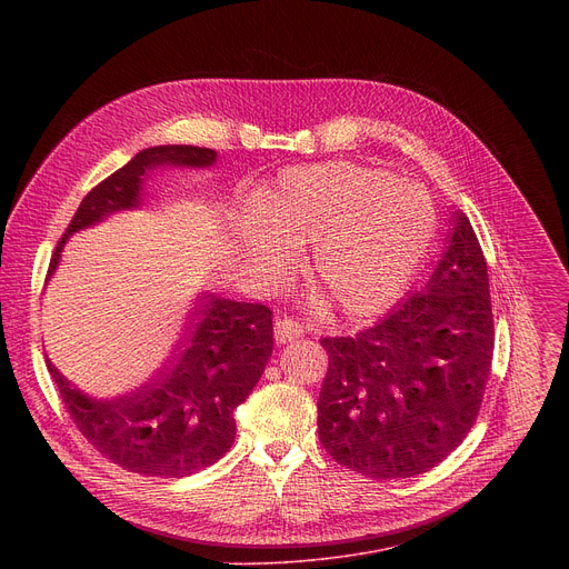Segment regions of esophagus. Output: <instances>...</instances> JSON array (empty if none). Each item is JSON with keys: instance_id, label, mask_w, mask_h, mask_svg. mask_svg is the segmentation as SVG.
Returning a JSON list of instances; mask_svg holds the SVG:
<instances>
[{"instance_id": "obj_1", "label": "esophagus", "mask_w": 569, "mask_h": 569, "mask_svg": "<svg viewBox=\"0 0 569 569\" xmlns=\"http://www.w3.org/2000/svg\"><path fill=\"white\" fill-rule=\"evenodd\" d=\"M303 336V327L295 319V317H279L277 323H274V338L279 345H286V342H292L297 338Z\"/></svg>"}]
</instances>
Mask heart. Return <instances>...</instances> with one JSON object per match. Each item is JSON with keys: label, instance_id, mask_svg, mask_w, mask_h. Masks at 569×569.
<instances>
[{"label": "heart", "instance_id": "obj_1", "mask_svg": "<svg viewBox=\"0 0 569 569\" xmlns=\"http://www.w3.org/2000/svg\"><path fill=\"white\" fill-rule=\"evenodd\" d=\"M437 236L430 193L387 171L327 161L286 169L236 224V252L266 283H279L290 250L308 246L303 274L349 317L396 303L423 268Z\"/></svg>", "mask_w": 569, "mask_h": 569}]
</instances>
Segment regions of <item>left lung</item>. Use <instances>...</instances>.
<instances>
[{"label": "left lung", "instance_id": "left-lung-1", "mask_svg": "<svg viewBox=\"0 0 569 569\" xmlns=\"http://www.w3.org/2000/svg\"><path fill=\"white\" fill-rule=\"evenodd\" d=\"M489 272L463 211L421 292L356 338H323L319 441L342 466L402 479L441 463L470 432L493 360Z\"/></svg>", "mask_w": 569, "mask_h": 569}]
</instances>
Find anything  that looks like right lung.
Returning <instances> with one entry per match:
<instances>
[{"mask_svg": "<svg viewBox=\"0 0 569 569\" xmlns=\"http://www.w3.org/2000/svg\"><path fill=\"white\" fill-rule=\"evenodd\" d=\"M218 152L198 146H154L94 187L58 240L49 277L67 238L114 211L137 209L143 176L157 167L207 169ZM272 310L207 292L171 360L141 389L99 400L47 369L76 428L112 463L146 477H187L216 463L236 439L233 412L250 396L272 356Z\"/></svg>", "mask_w": 569, "mask_h": 569, "instance_id": "right-lung-1", "label": "right lung"}]
</instances>
